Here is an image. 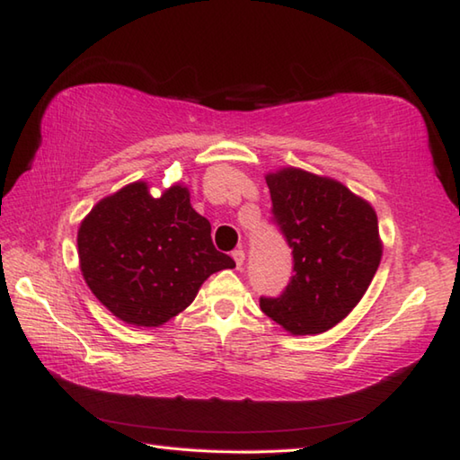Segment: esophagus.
<instances>
[{"label": "esophagus", "instance_id": "1", "mask_svg": "<svg viewBox=\"0 0 460 460\" xmlns=\"http://www.w3.org/2000/svg\"><path fill=\"white\" fill-rule=\"evenodd\" d=\"M231 257H233V261H235V267H237V270H241V267H243V261H245V253H243V249H235V252L231 253Z\"/></svg>", "mask_w": 460, "mask_h": 460}]
</instances>
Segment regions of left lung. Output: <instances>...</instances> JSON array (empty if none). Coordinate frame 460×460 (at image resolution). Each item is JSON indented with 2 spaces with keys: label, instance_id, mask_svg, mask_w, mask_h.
Listing matches in <instances>:
<instances>
[{
  "label": "left lung",
  "instance_id": "obj_1",
  "mask_svg": "<svg viewBox=\"0 0 460 460\" xmlns=\"http://www.w3.org/2000/svg\"><path fill=\"white\" fill-rule=\"evenodd\" d=\"M275 221L294 253V275L261 310L291 336L332 330L360 304L382 259L378 217L364 197L297 166L265 174Z\"/></svg>",
  "mask_w": 460,
  "mask_h": 460
}]
</instances>
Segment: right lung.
<instances>
[{
  "label": "right lung",
  "instance_id": "right-lung-1",
  "mask_svg": "<svg viewBox=\"0 0 460 460\" xmlns=\"http://www.w3.org/2000/svg\"><path fill=\"white\" fill-rule=\"evenodd\" d=\"M80 271L108 312L132 328H161L193 304L207 278L233 270L211 223L174 182L161 197L135 181L92 207L78 227Z\"/></svg>",
  "mask_w": 460,
  "mask_h": 460
}]
</instances>
